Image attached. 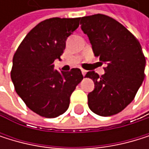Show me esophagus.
I'll list each match as a JSON object with an SVG mask.
<instances>
[{"label":"esophagus","instance_id":"obj_1","mask_svg":"<svg viewBox=\"0 0 149 149\" xmlns=\"http://www.w3.org/2000/svg\"><path fill=\"white\" fill-rule=\"evenodd\" d=\"M81 72H82V74H83V76H85L86 75V74H87V70H81Z\"/></svg>","mask_w":149,"mask_h":149}]
</instances>
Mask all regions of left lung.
<instances>
[{
  "instance_id": "8db88e82",
  "label": "left lung",
  "mask_w": 149,
  "mask_h": 149,
  "mask_svg": "<svg viewBox=\"0 0 149 149\" xmlns=\"http://www.w3.org/2000/svg\"><path fill=\"white\" fill-rule=\"evenodd\" d=\"M82 31L88 36L95 56L107 66L99 77L88 71L95 88L88 95V107L100 116H111L130 104L145 78L146 59L138 39L117 20L95 14L81 18Z\"/></svg>"
}]
</instances>
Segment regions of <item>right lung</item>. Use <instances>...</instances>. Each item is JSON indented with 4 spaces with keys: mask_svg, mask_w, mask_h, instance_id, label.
Instances as JSON below:
<instances>
[{
    "mask_svg": "<svg viewBox=\"0 0 149 149\" xmlns=\"http://www.w3.org/2000/svg\"><path fill=\"white\" fill-rule=\"evenodd\" d=\"M80 18H53L37 24L28 33L13 56L11 80L15 90L34 113L46 118L64 113L70 97L83 79L79 69L54 70L67 38L79 27Z\"/></svg>",
    "mask_w": 149,
    "mask_h": 149,
    "instance_id": "1",
    "label": "right lung"
}]
</instances>
